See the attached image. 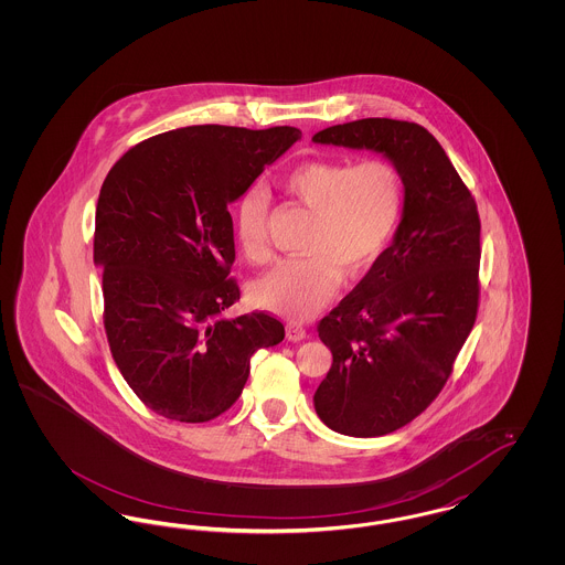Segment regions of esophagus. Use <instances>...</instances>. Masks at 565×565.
<instances>
[{"instance_id": "34e87169", "label": "esophagus", "mask_w": 565, "mask_h": 565, "mask_svg": "<svg viewBox=\"0 0 565 565\" xmlns=\"http://www.w3.org/2000/svg\"><path fill=\"white\" fill-rule=\"evenodd\" d=\"M307 337V330L300 326V323H288L286 326V339L288 341H292V343H298V341H302Z\"/></svg>"}]
</instances>
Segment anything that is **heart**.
I'll return each instance as SVG.
<instances>
[{
    "instance_id": "b5f03b06",
    "label": "heart",
    "mask_w": 565,
    "mask_h": 565,
    "mask_svg": "<svg viewBox=\"0 0 565 565\" xmlns=\"http://www.w3.org/2000/svg\"><path fill=\"white\" fill-rule=\"evenodd\" d=\"M277 186L313 212L307 254L265 273L252 286V298L263 309L302 320L337 295L343 269L360 275L381 256L403 210V178L387 161H311L286 171ZM267 214L269 201L260 190L245 192L235 210V239L254 263L269 254Z\"/></svg>"
}]
</instances>
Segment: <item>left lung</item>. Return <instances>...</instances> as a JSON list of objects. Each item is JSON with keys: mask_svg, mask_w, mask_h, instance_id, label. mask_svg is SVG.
<instances>
[{"mask_svg": "<svg viewBox=\"0 0 565 565\" xmlns=\"http://www.w3.org/2000/svg\"><path fill=\"white\" fill-rule=\"evenodd\" d=\"M313 141L376 152L403 178L394 242L318 328L332 366L316 413L339 434L383 436L438 396L475 326L479 212L443 146L415 122L362 118Z\"/></svg>", "mask_w": 565, "mask_h": 565, "instance_id": "obj_1", "label": "left lung"}]
</instances>
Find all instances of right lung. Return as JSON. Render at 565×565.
<instances>
[{
	"label": "right lung",
	"instance_id": "right-lung-1",
	"mask_svg": "<svg viewBox=\"0 0 565 565\" xmlns=\"http://www.w3.org/2000/svg\"><path fill=\"white\" fill-rule=\"evenodd\" d=\"M300 135L196 125L137 143L109 169L93 249L109 350L137 398L167 419L201 424L231 408L252 355L284 341L267 313L224 316L239 300L228 205Z\"/></svg>",
	"mask_w": 565,
	"mask_h": 565
}]
</instances>
